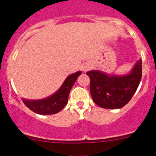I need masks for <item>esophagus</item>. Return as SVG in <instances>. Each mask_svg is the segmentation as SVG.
<instances>
[{
  "label": "esophagus",
  "instance_id": "34e87169",
  "mask_svg": "<svg viewBox=\"0 0 156 156\" xmlns=\"http://www.w3.org/2000/svg\"><path fill=\"white\" fill-rule=\"evenodd\" d=\"M90 68V67L89 65H84L82 66V70L84 71V72H86V71L89 70Z\"/></svg>",
  "mask_w": 156,
  "mask_h": 156
}]
</instances>
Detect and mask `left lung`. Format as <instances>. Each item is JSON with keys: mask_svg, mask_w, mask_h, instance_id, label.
I'll return each mask as SVG.
<instances>
[{"mask_svg": "<svg viewBox=\"0 0 156 156\" xmlns=\"http://www.w3.org/2000/svg\"><path fill=\"white\" fill-rule=\"evenodd\" d=\"M90 79L91 97L97 106L120 108L128 103L136 92L142 77V61L138 59L127 75H109L100 70L87 72Z\"/></svg>", "mask_w": 156, "mask_h": 156, "instance_id": "obj_1", "label": "left lung"}]
</instances>
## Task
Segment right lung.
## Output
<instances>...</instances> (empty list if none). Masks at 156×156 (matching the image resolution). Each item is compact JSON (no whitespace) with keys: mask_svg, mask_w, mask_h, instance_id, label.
Wrapping results in <instances>:
<instances>
[{"mask_svg":"<svg viewBox=\"0 0 156 156\" xmlns=\"http://www.w3.org/2000/svg\"><path fill=\"white\" fill-rule=\"evenodd\" d=\"M81 74V71H78L69 75L59 90L47 98L41 100H28L23 98L22 100L28 108L37 114H56L60 112L67 104L71 89Z\"/></svg>","mask_w":156,"mask_h":156,"instance_id":"add662e5","label":"right lung"}]
</instances>
